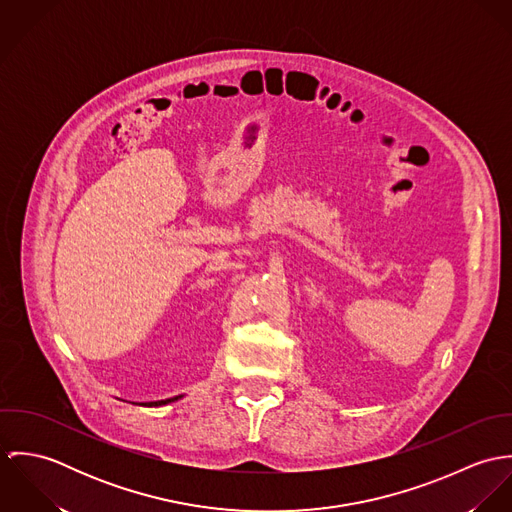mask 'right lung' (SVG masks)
I'll list each match as a JSON object with an SVG mask.
<instances>
[{"instance_id": "add662e5", "label": "right lung", "mask_w": 512, "mask_h": 512, "mask_svg": "<svg viewBox=\"0 0 512 512\" xmlns=\"http://www.w3.org/2000/svg\"><path fill=\"white\" fill-rule=\"evenodd\" d=\"M181 396H175V398H167V400H157V402H146L144 406H165V404H169V402H175V400H179Z\"/></svg>"}]
</instances>
